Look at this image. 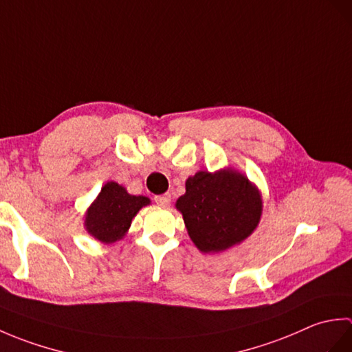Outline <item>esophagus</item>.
Instances as JSON below:
<instances>
[{"mask_svg":"<svg viewBox=\"0 0 352 352\" xmlns=\"http://www.w3.org/2000/svg\"><path fill=\"white\" fill-rule=\"evenodd\" d=\"M154 201L159 206H163V207H166V206H169V203H170V195L169 193H163V195H157V197H154Z\"/></svg>","mask_w":352,"mask_h":352,"instance_id":"34e87169","label":"esophagus"}]
</instances>
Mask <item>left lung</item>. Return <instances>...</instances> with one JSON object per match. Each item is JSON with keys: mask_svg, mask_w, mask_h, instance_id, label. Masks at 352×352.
Segmentation results:
<instances>
[{"mask_svg": "<svg viewBox=\"0 0 352 352\" xmlns=\"http://www.w3.org/2000/svg\"><path fill=\"white\" fill-rule=\"evenodd\" d=\"M177 208L198 250L219 252L252 233L260 221L261 199L248 178L236 170H201L188 178Z\"/></svg>", "mask_w": 352, "mask_h": 352, "instance_id": "left-lung-1", "label": "left lung"}]
</instances>
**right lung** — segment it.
Returning a JSON list of instances; mask_svg holds the SVG:
<instances>
[{
  "label": "right lung",
  "instance_id": "add662e5",
  "mask_svg": "<svg viewBox=\"0 0 352 352\" xmlns=\"http://www.w3.org/2000/svg\"><path fill=\"white\" fill-rule=\"evenodd\" d=\"M146 204V197L130 195L122 186L109 182L86 213V228L98 241L111 243L126 233L131 219Z\"/></svg>",
  "mask_w": 352,
  "mask_h": 352
}]
</instances>
